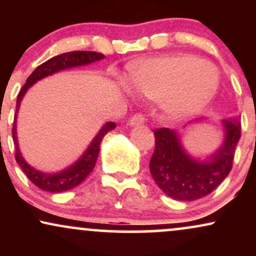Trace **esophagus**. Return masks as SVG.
I'll list each match as a JSON object with an SVG mask.
<instances>
[{"label": "esophagus", "instance_id": "1", "mask_svg": "<svg viewBox=\"0 0 256 256\" xmlns=\"http://www.w3.org/2000/svg\"><path fill=\"white\" fill-rule=\"evenodd\" d=\"M144 122H146L144 116L140 113H137V114H134V116H132L130 120H128V125L138 126V125H142Z\"/></svg>", "mask_w": 256, "mask_h": 256}]
</instances>
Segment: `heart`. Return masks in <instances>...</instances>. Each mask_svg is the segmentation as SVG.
Segmentation results:
<instances>
[{
	"mask_svg": "<svg viewBox=\"0 0 256 256\" xmlns=\"http://www.w3.org/2000/svg\"><path fill=\"white\" fill-rule=\"evenodd\" d=\"M134 90L152 98L164 96L173 116H186L208 104L218 85L212 64L192 56H167L146 60L130 73Z\"/></svg>",
	"mask_w": 256,
	"mask_h": 256,
	"instance_id": "b5f03b06",
	"label": "heart"
}]
</instances>
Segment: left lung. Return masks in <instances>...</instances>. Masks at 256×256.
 Wrapping results in <instances>:
<instances>
[{
	"mask_svg": "<svg viewBox=\"0 0 256 256\" xmlns=\"http://www.w3.org/2000/svg\"><path fill=\"white\" fill-rule=\"evenodd\" d=\"M222 125L224 143L202 161L184 150L177 132L167 128L154 131L155 150L149 168L155 183L166 195L179 201H195L212 192L228 177L240 138V122L228 119Z\"/></svg>",
	"mask_w": 256,
	"mask_h": 256,
	"instance_id": "1",
	"label": "left lung"
}]
</instances>
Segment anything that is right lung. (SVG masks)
Here are the masks:
<instances>
[{
  "instance_id": "right-lung-1",
  "label": "right lung",
  "mask_w": 256,
  "mask_h": 256,
  "mask_svg": "<svg viewBox=\"0 0 256 256\" xmlns=\"http://www.w3.org/2000/svg\"><path fill=\"white\" fill-rule=\"evenodd\" d=\"M104 58V54H100L96 52H64V54L58 55L49 58L48 61L40 64L34 72L31 73L30 77L28 78L24 86L20 90L19 95L16 98V116H14V124H13V130H12V134H13V140L14 144H16V160L18 165L20 166V168L24 171V173L28 176V178L34 183L36 186L40 189L44 190V192H66V190L72 189V188L77 186L84 180L90 174V172L92 171L94 167H95L96 160H98V152H100V144L102 142V138L104 137V134L110 130H113L116 128L114 122H107L104 125V128L100 130V132L96 134L95 138L92 140V142L90 143V146H88V149L82 155L79 160L76 161L73 165L67 167L64 171H60L58 173H44L42 171H38V170L34 168V167L28 165L25 161V158H22V152L19 150V144H18V137H16V114L19 110L20 104H22V100L24 98L30 88L34 85L36 82L40 80V79L48 77V76L54 74L58 71H62V70L72 68V67L77 66H84V64H89L95 62V61L102 60Z\"/></svg>"
}]
</instances>
